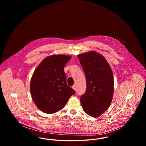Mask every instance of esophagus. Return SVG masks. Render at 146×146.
<instances>
[{
    "mask_svg": "<svg viewBox=\"0 0 146 146\" xmlns=\"http://www.w3.org/2000/svg\"><path fill=\"white\" fill-rule=\"evenodd\" d=\"M72 88L74 90H76V84H74V85H73V86H72Z\"/></svg>",
    "mask_w": 146,
    "mask_h": 146,
    "instance_id": "esophagus-1",
    "label": "esophagus"
}]
</instances>
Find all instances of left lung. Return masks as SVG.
<instances>
[{
    "label": "left lung",
    "instance_id": "left-lung-1",
    "mask_svg": "<svg viewBox=\"0 0 146 146\" xmlns=\"http://www.w3.org/2000/svg\"><path fill=\"white\" fill-rule=\"evenodd\" d=\"M78 57L86 81V90L80 97V102L86 113L97 117L111 104L114 86L112 70L104 57L96 52L91 51Z\"/></svg>",
    "mask_w": 146,
    "mask_h": 146
}]
</instances>
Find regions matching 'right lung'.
<instances>
[{"label": "right lung", "instance_id": "obj_1", "mask_svg": "<svg viewBox=\"0 0 146 146\" xmlns=\"http://www.w3.org/2000/svg\"><path fill=\"white\" fill-rule=\"evenodd\" d=\"M71 57L54 55L45 58L32 76L30 90L36 107L42 111L51 114L61 110L76 92L67 85L65 65Z\"/></svg>", "mask_w": 146, "mask_h": 146}]
</instances>
